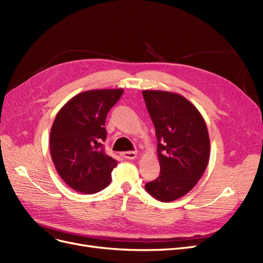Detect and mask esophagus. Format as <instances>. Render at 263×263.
<instances>
[{"instance_id":"34e87169","label":"esophagus","mask_w":263,"mask_h":263,"mask_svg":"<svg viewBox=\"0 0 263 263\" xmlns=\"http://www.w3.org/2000/svg\"><path fill=\"white\" fill-rule=\"evenodd\" d=\"M122 156L127 160H134V159L137 158V153H135V151H126V153L122 154Z\"/></svg>"}]
</instances>
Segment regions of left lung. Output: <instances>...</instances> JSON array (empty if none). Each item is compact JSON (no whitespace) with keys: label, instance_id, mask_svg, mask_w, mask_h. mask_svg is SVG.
I'll list each match as a JSON object with an SVG mask.
<instances>
[{"label":"left lung","instance_id":"8db88e82","mask_svg":"<svg viewBox=\"0 0 263 263\" xmlns=\"http://www.w3.org/2000/svg\"><path fill=\"white\" fill-rule=\"evenodd\" d=\"M158 140L160 176L146 183L158 201L184 196L200 181L209 164L211 145L205 121L184 97L166 91H142Z\"/></svg>","mask_w":263,"mask_h":263}]
</instances>
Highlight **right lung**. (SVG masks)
<instances>
[{
  "label": "right lung",
  "instance_id": "right-lung-1",
  "mask_svg": "<svg viewBox=\"0 0 263 263\" xmlns=\"http://www.w3.org/2000/svg\"><path fill=\"white\" fill-rule=\"evenodd\" d=\"M123 89L90 90L63 105L50 130V155L58 174L78 192L93 194L105 189L117 161L105 154V119Z\"/></svg>",
  "mask_w": 263,
  "mask_h": 263
}]
</instances>
